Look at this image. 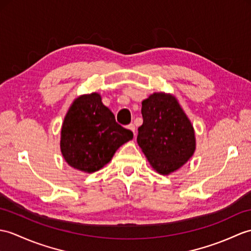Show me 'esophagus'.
I'll return each mask as SVG.
<instances>
[{
    "label": "esophagus",
    "mask_w": 251,
    "mask_h": 251,
    "mask_svg": "<svg viewBox=\"0 0 251 251\" xmlns=\"http://www.w3.org/2000/svg\"><path fill=\"white\" fill-rule=\"evenodd\" d=\"M127 128H128V129H130L133 132V135H136V127H135V125H133L132 123L128 125Z\"/></svg>",
    "instance_id": "obj_1"
}]
</instances>
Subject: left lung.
<instances>
[{
  "mask_svg": "<svg viewBox=\"0 0 251 251\" xmlns=\"http://www.w3.org/2000/svg\"><path fill=\"white\" fill-rule=\"evenodd\" d=\"M143 124L137 142L155 170L169 174L177 170L196 149L195 131L176 98L154 93L142 101Z\"/></svg>",
  "mask_w": 251,
  "mask_h": 251,
  "instance_id": "8db88e82",
  "label": "left lung"
}]
</instances>
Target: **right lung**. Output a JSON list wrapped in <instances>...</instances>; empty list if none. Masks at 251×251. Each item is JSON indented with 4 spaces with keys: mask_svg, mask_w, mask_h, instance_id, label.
I'll return each instance as SVG.
<instances>
[{
    "mask_svg": "<svg viewBox=\"0 0 251 251\" xmlns=\"http://www.w3.org/2000/svg\"><path fill=\"white\" fill-rule=\"evenodd\" d=\"M133 137L116 123L97 93L75 99L64 119L61 151L69 166L92 173L111 160L122 144Z\"/></svg>",
    "mask_w": 251,
    "mask_h": 251,
    "instance_id": "obj_1",
    "label": "right lung"
}]
</instances>
